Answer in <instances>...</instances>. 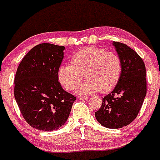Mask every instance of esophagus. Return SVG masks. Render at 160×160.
<instances>
[{
    "mask_svg": "<svg viewBox=\"0 0 160 160\" xmlns=\"http://www.w3.org/2000/svg\"><path fill=\"white\" fill-rule=\"evenodd\" d=\"M78 98L82 99V100H87V99H88V97H87V96H78Z\"/></svg>",
    "mask_w": 160,
    "mask_h": 160,
    "instance_id": "obj_1",
    "label": "esophagus"
}]
</instances>
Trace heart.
I'll return each mask as SVG.
<instances>
[{
  "label": "heart",
  "instance_id": "b5f03b06",
  "mask_svg": "<svg viewBox=\"0 0 160 160\" xmlns=\"http://www.w3.org/2000/svg\"><path fill=\"white\" fill-rule=\"evenodd\" d=\"M70 64L59 67L58 78L66 90L76 88L83 79L87 81L78 88L80 94L99 92L106 93L116 86L122 72V61L118 53L96 46L82 49L72 55Z\"/></svg>",
  "mask_w": 160,
  "mask_h": 160
}]
</instances>
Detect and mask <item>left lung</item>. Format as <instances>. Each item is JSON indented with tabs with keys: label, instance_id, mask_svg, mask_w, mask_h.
<instances>
[{
	"label": "left lung",
	"instance_id": "1",
	"mask_svg": "<svg viewBox=\"0 0 160 160\" xmlns=\"http://www.w3.org/2000/svg\"><path fill=\"white\" fill-rule=\"evenodd\" d=\"M122 61L121 78L114 89L103 98L97 121L108 128L130 124L139 114L147 94L146 67L142 58L126 44L114 42Z\"/></svg>",
	"mask_w": 160,
	"mask_h": 160
}]
</instances>
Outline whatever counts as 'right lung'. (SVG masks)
Returning <instances> with one entry per match:
<instances>
[{
  "instance_id": "right-lung-1",
  "label": "right lung",
  "mask_w": 160,
  "mask_h": 160,
  "mask_svg": "<svg viewBox=\"0 0 160 160\" xmlns=\"http://www.w3.org/2000/svg\"><path fill=\"white\" fill-rule=\"evenodd\" d=\"M64 49L48 42L39 44L23 57L17 70L15 99L25 121L37 130L52 131L62 126L76 100L58 80Z\"/></svg>"
}]
</instances>
